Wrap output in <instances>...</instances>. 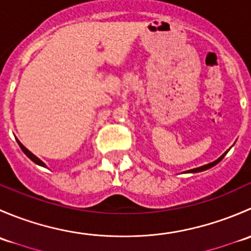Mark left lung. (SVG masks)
Returning a JSON list of instances; mask_svg holds the SVG:
<instances>
[{
    "label": "left lung",
    "mask_w": 251,
    "mask_h": 251,
    "mask_svg": "<svg viewBox=\"0 0 251 251\" xmlns=\"http://www.w3.org/2000/svg\"><path fill=\"white\" fill-rule=\"evenodd\" d=\"M227 153H225L224 155L222 156H220L219 159H217V160H215L214 163H210V164H206V165H204V166H201V168H197V169H192V170H189V171H187V173H201V171H204V170H207V169H210V168H212V166H215L216 165V164H219L220 161L222 160V158H224L225 155H226Z\"/></svg>",
    "instance_id": "obj_1"
}]
</instances>
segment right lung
<instances>
[{
    "label": "right lung",
    "mask_w": 251,
    "mask_h": 251,
    "mask_svg": "<svg viewBox=\"0 0 251 251\" xmlns=\"http://www.w3.org/2000/svg\"><path fill=\"white\" fill-rule=\"evenodd\" d=\"M17 142H18V144H19L20 149H22V151H24V153H25V155H26V156H27V158H29V159H31V160H32V161H34V163H35V164H37V165H41V166H46V165H45V164H44V163H42V161H41V160H40V159H39V158H37V156H35V155H34V154H32V153H31V151H27V149H26V148H25V147H24V146H23V144H22V143H20V142H19V141H17Z\"/></svg>",
    "instance_id": "add662e5"
}]
</instances>
